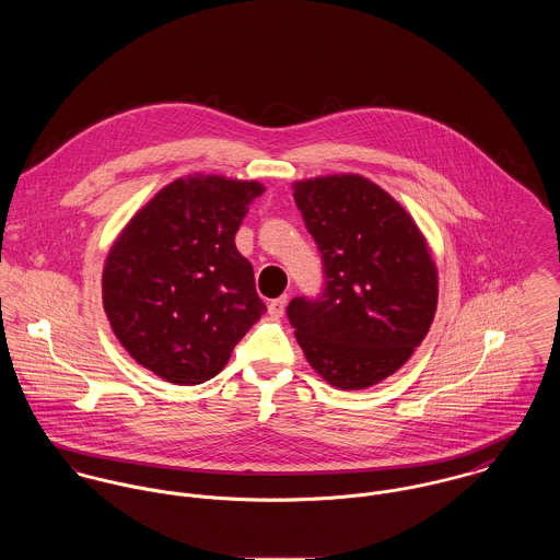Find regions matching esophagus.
<instances>
[{
  "label": "esophagus",
  "instance_id": "esophagus-1",
  "mask_svg": "<svg viewBox=\"0 0 560 560\" xmlns=\"http://www.w3.org/2000/svg\"><path fill=\"white\" fill-rule=\"evenodd\" d=\"M285 305H288V296H279V299L270 301V303H268V313H270V317H275V319L283 317V313H285Z\"/></svg>",
  "mask_w": 560,
  "mask_h": 560
}]
</instances>
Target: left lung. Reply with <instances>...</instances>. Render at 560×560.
Instances as JSON below:
<instances>
[{
  "label": "left lung",
  "mask_w": 560,
  "mask_h": 560,
  "mask_svg": "<svg viewBox=\"0 0 560 560\" xmlns=\"http://www.w3.org/2000/svg\"><path fill=\"white\" fill-rule=\"evenodd\" d=\"M294 199L322 255L324 285L290 301V324L328 384L368 388L425 339L438 303L434 259L406 210L361 176L299 183Z\"/></svg>",
  "instance_id": "left-lung-1"
}]
</instances>
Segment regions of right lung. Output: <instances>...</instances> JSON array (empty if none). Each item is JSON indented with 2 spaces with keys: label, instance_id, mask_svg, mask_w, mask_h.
<instances>
[{
  "label": "right lung",
  "instance_id": "1",
  "mask_svg": "<svg viewBox=\"0 0 560 560\" xmlns=\"http://www.w3.org/2000/svg\"><path fill=\"white\" fill-rule=\"evenodd\" d=\"M264 192L221 176L180 178L139 210L107 255L103 303L126 352L174 384L225 368L266 305L236 232Z\"/></svg>",
  "mask_w": 560,
  "mask_h": 560
}]
</instances>
